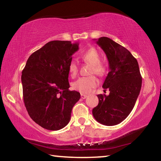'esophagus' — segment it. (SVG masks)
<instances>
[{"instance_id":"obj_1","label":"esophagus","mask_w":161,"mask_h":161,"mask_svg":"<svg viewBox=\"0 0 161 161\" xmlns=\"http://www.w3.org/2000/svg\"><path fill=\"white\" fill-rule=\"evenodd\" d=\"M86 97H87V95L84 94H81V99H86Z\"/></svg>"}]
</instances>
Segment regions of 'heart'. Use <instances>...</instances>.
Returning <instances> with one entry per match:
<instances>
[{
  "instance_id": "obj_1",
  "label": "heart",
  "mask_w": 161,
  "mask_h": 161,
  "mask_svg": "<svg viewBox=\"0 0 161 161\" xmlns=\"http://www.w3.org/2000/svg\"><path fill=\"white\" fill-rule=\"evenodd\" d=\"M81 58L82 60L91 64L90 74H96L98 76L104 75L107 72V67L100 62V54L95 47H90L81 54ZM69 72L72 76L77 75L78 72V65L77 62L72 61L69 64ZM97 85V80L94 75L89 77H83L79 78L72 84V88L83 94L89 93L92 89Z\"/></svg>"
}]
</instances>
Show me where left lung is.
I'll return each instance as SVG.
<instances>
[{
    "label": "left lung",
    "mask_w": 161,
    "mask_h": 161,
    "mask_svg": "<svg viewBox=\"0 0 161 161\" xmlns=\"http://www.w3.org/2000/svg\"><path fill=\"white\" fill-rule=\"evenodd\" d=\"M97 44L107 57L109 72L102 87L110 93L98 94L99 103L92 110L94 119L105 126L124 121L134 107L139 95L142 77L136 59L123 46L110 38L102 37Z\"/></svg>",
    "instance_id": "obj_1"
}]
</instances>
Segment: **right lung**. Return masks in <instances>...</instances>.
Returning <instances> with one entry per match:
<instances>
[{
    "instance_id": "1",
    "label": "right lung",
    "mask_w": 161,
    "mask_h": 161,
    "mask_svg": "<svg viewBox=\"0 0 161 161\" xmlns=\"http://www.w3.org/2000/svg\"><path fill=\"white\" fill-rule=\"evenodd\" d=\"M79 43L54 40L29 57L22 72L24 103L31 118L45 129L66 126L80 92L69 90V64Z\"/></svg>"
}]
</instances>
